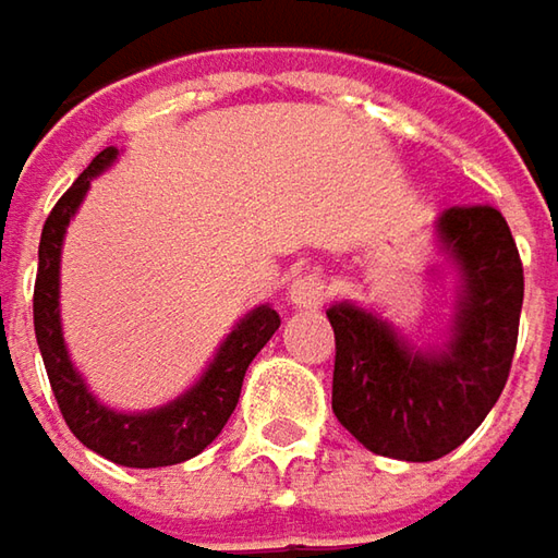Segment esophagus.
I'll return each instance as SVG.
<instances>
[{
    "label": "esophagus",
    "instance_id": "34e87169",
    "mask_svg": "<svg viewBox=\"0 0 558 558\" xmlns=\"http://www.w3.org/2000/svg\"><path fill=\"white\" fill-rule=\"evenodd\" d=\"M327 300V280L315 271L300 275L290 283V303L296 308H322Z\"/></svg>",
    "mask_w": 558,
    "mask_h": 558
}]
</instances>
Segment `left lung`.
Segmentation results:
<instances>
[{"label": "left lung", "mask_w": 558, "mask_h": 558, "mask_svg": "<svg viewBox=\"0 0 558 558\" xmlns=\"http://www.w3.org/2000/svg\"><path fill=\"white\" fill-rule=\"evenodd\" d=\"M440 240L465 275L459 318L444 352H412L375 315L330 305L333 415L365 449L434 462L462 447L497 405L519 343L524 271L497 206H452Z\"/></svg>", "instance_id": "1"}]
</instances>
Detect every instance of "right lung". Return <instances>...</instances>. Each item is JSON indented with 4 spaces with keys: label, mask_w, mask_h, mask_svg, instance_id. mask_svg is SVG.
Returning <instances> with one entry per match:
<instances>
[{
    "label": "right lung",
    "mask_w": 558,
    "mask_h": 558,
    "mask_svg": "<svg viewBox=\"0 0 558 558\" xmlns=\"http://www.w3.org/2000/svg\"><path fill=\"white\" fill-rule=\"evenodd\" d=\"M114 158V149H102L86 165V171L64 190L56 208L49 211L43 236H39V268L34 283V330H37L43 365L52 384V393L61 409V418L74 430V437L93 452L106 456L128 469H161L178 465L203 449L221 434L231 412L240 400V387L246 368L258 350L271 340L280 327L275 308L258 305L246 315L225 347L218 350L215 362L208 365L206 377L178 402L146 412V415H118L86 393L81 375L71 368L59 325V253L64 228L81 206L89 181Z\"/></svg>",
    "instance_id": "right-lung-1"
}]
</instances>
